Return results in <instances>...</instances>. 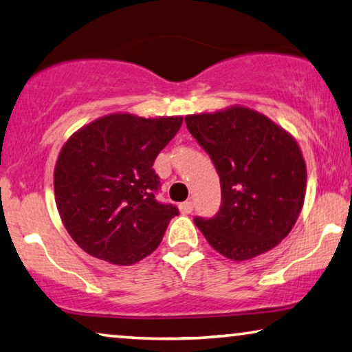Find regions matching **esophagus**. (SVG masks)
I'll return each instance as SVG.
<instances>
[{"mask_svg": "<svg viewBox=\"0 0 352 352\" xmlns=\"http://www.w3.org/2000/svg\"><path fill=\"white\" fill-rule=\"evenodd\" d=\"M192 208H194V205H192L191 200H186V202L180 204L182 214H189V213H191V211H192Z\"/></svg>", "mask_w": 352, "mask_h": 352, "instance_id": "1", "label": "esophagus"}]
</instances>
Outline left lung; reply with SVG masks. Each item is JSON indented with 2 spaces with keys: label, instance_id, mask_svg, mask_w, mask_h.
I'll return each instance as SVG.
<instances>
[{
  "label": "left lung",
  "instance_id": "1",
  "mask_svg": "<svg viewBox=\"0 0 352 352\" xmlns=\"http://www.w3.org/2000/svg\"><path fill=\"white\" fill-rule=\"evenodd\" d=\"M185 122L221 180L219 211L194 217L210 246L233 261L276 248L296 224L305 197V161L294 138L244 106Z\"/></svg>",
  "mask_w": 352,
  "mask_h": 352
}]
</instances>
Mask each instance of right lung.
Instances as JSON below:
<instances>
[{"instance_id":"right-lung-1","label":"right lung","mask_w":352,"mask_h":352,"mask_svg":"<svg viewBox=\"0 0 352 352\" xmlns=\"http://www.w3.org/2000/svg\"><path fill=\"white\" fill-rule=\"evenodd\" d=\"M183 117L146 119L117 113L69 138L54 167V197L63 224L89 255L128 266L160 246L178 208L155 194L156 156Z\"/></svg>"}]
</instances>
